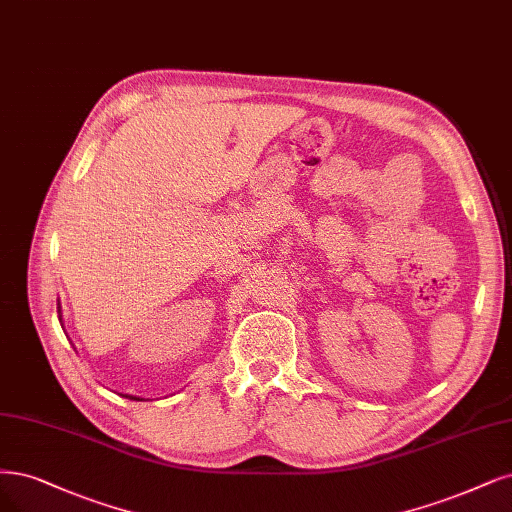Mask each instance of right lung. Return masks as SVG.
I'll return each instance as SVG.
<instances>
[{
	"label": "right lung",
	"instance_id": "1",
	"mask_svg": "<svg viewBox=\"0 0 512 512\" xmlns=\"http://www.w3.org/2000/svg\"><path fill=\"white\" fill-rule=\"evenodd\" d=\"M135 400H139V398H135Z\"/></svg>",
	"mask_w": 512,
	"mask_h": 512
}]
</instances>
